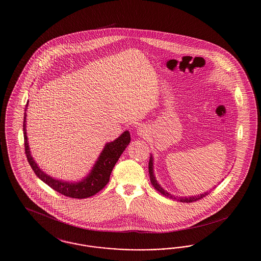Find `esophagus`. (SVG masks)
Masks as SVG:
<instances>
[{"instance_id": "esophagus-1", "label": "esophagus", "mask_w": 261, "mask_h": 261, "mask_svg": "<svg viewBox=\"0 0 261 261\" xmlns=\"http://www.w3.org/2000/svg\"><path fill=\"white\" fill-rule=\"evenodd\" d=\"M137 134H138L139 136H148V135H149V130H148L147 127H145V126H140V127H138V129H137Z\"/></svg>"}]
</instances>
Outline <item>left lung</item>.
<instances>
[{
	"instance_id": "left-lung-1",
	"label": "left lung",
	"mask_w": 261,
	"mask_h": 261,
	"mask_svg": "<svg viewBox=\"0 0 261 261\" xmlns=\"http://www.w3.org/2000/svg\"><path fill=\"white\" fill-rule=\"evenodd\" d=\"M149 173L150 183L152 184L153 188H154L156 191H159L163 196H165V197H167V198H170V199H175V200H177V201H181V202H193V201H196V200H199V199L204 198L205 196H207V195L211 193V191H207V192H205V193H203V194H199V195H197V196H192V197H179V198H177V197H175L173 195L169 194V193H168L167 191H165V190L159 184V182L156 181V178H155L154 173H153V158H152V154H150V158H149ZM215 188H216V186L214 187L213 189H215Z\"/></svg>"
}]
</instances>
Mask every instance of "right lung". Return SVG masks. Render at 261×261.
I'll list each match as a JSON object with an SVG mask.
<instances>
[{"label":"right lung","mask_w":261,"mask_h":261,"mask_svg":"<svg viewBox=\"0 0 261 261\" xmlns=\"http://www.w3.org/2000/svg\"><path fill=\"white\" fill-rule=\"evenodd\" d=\"M27 107L26 105L23 119V135H24L25 153L27 161L29 162L31 168L37 175L38 178L50 186L55 191L59 192L65 197H69L72 199H86L92 197L99 193L101 189L109 183L112 169L115 163L127 148L131 141V137L129 131H124L120 136L116 138L114 141L107 143L101 152L99 153L98 160L95 162L94 166L90 170L86 177L81 179L78 182H69L64 180H59L53 178L50 175L45 173L39 166L37 162L34 161L31 155V151L29 149L28 138L26 133V116H27Z\"/></svg>","instance_id":"1"}]
</instances>
